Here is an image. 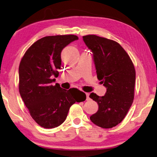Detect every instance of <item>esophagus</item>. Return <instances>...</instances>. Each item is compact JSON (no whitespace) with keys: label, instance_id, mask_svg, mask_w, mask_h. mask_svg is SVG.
Wrapping results in <instances>:
<instances>
[{"label":"esophagus","instance_id":"obj_1","mask_svg":"<svg viewBox=\"0 0 157 157\" xmlns=\"http://www.w3.org/2000/svg\"><path fill=\"white\" fill-rule=\"evenodd\" d=\"M85 94H86V100H89L90 99V96H90V94H89L88 93H85Z\"/></svg>","mask_w":157,"mask_h":157}]
</instances>
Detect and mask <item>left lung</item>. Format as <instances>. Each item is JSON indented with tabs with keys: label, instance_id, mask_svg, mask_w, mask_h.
Listing matches in <instances>:
<instances>
[{
	"label": "left lung",
	"instance_id": "left-lung-1",
	"mask_svg": "<svg viewBox=\"0 0 157 157\" xmlns=\"http://www.w3.org/2000/svg\"><path fill=\"white\" fill-rule=\"evenodd\" d=\"M82 38L92 51L98 79L106 88L105 96H99L94 93L90 95L98 105V110L90 120L101 128H113L124 120L133 102V63L125 50L113 40L95 35Z\"/></svg>",
	"mask_w": 157,
	"mask_h": 157
}]
</instances>
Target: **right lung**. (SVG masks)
Wrapping results in <instances>:
<instances>
[{"label": "right lung", "instance_id": "add662e5", "mask_svg": "<svg viewBox=\"0 0 157 157\" xmlns=\"http://www.w3.org/2000/svg\"><path fill=\"white\" fill-rule=\"evenodd\" d=\"M78 37L75 35L46 36L29 47L19 66V92L35 122L53 128L66 120L70 106L86 99L76 88L62 89L51 83L61 69V52Z\"/></svg>", "mask_w": 157, "mask_h": 157}]
</instances>
